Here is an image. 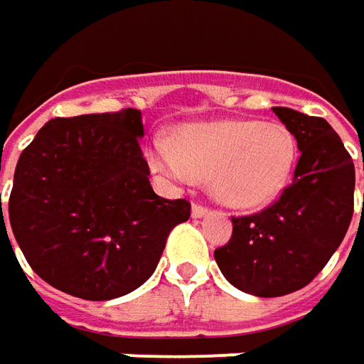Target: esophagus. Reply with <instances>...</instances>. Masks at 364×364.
Listing matches in <instances>:
<instances>
[{
    "label": "esophagus",
    "mask_w": 364,
    "mask_h": 364,
    "mask_svg": "<svg viewBox=\"0 0 364 364\" xmlns=\"http://www.w3.org/2000/svg\"><path fill=\"white\" fill-rule=\"evenodd\" d=\"M208 215V208L203 204H192V218H203Z\"/></svg>",
    "instance_id": "1"
}]
</instances>
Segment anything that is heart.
I'll use <instances>...</instances> for the list:
<instances>
[{
  "instance_id": "obj_1",
  "label": "heart",
  "mask_w": 364,
  "mask_h": 364,
  "mask_svg": "<svg viewBox=\"0 0 364 364\" xmlns=\"http://www.w3.org/2000/svg\"><path fill=\"white\" fill-rule=\"evenodd\" d=\"M149 161L156 172L174 182L206 176L208 190L218 203L249 210L272 204L284 194L294 178L298 144L294 133L279 123H188L176 132L174 144L156 139Z\"/></svg>"
}]
</instances>
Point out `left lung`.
Returning <instances> with one entry per match:
<instances>
[{
    "mask_svg": "<svg viewBox=\"0 0 364 364\" xmlns=\"http://www.w3.org/2000/svg\"><path fill=\"white\" fill-rule=\"evenodd\" d=\"M273 113L298 141L294 182L269 208L232 218L231 241L215 251L227 282L259 298L308 286L343 243L355 204V164L328 121L289 107Z\"/></svg>",
    "mask_w": 364,
    "mask_h": 364,
    "instance_id": "8db88e82",
    "label": "left lung"
}]
</instances>
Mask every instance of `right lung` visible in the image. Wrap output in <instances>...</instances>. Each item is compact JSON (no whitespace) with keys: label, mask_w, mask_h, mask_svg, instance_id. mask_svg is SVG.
Listing matches in <instances>:
<instances>
[{"label":"right lung","mask_w":364,"mask_h":364,"mask_svg":"<svg viewBox=\"0 0 364 364\" xmlns=\"http://www.w3.org/2000/svg\"><path fill=\"white\" fill-rule=\"evenodd\" d=\"M141 137V111L123 109L50 119L21 151L9 225L52 287L92 301L125 296L151 277L170 231L188 220V200L151 188Z\"/></svg>","instance_id":"obj_1"}]
</instances>
